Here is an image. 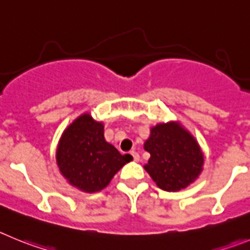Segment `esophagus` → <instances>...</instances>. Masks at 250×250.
Here are the masks:
<instances>
[{
    "mask_svg": "<svg viewBox=\"0 0 250 250\" xmlns=\"http://www.w3.org/2000/svg\"><path fill=\"white\" fill-rule=\"evenodd\" d=\"M130 156H132V158H133L134 162L139 161V154L137 152H130Z\"/></svg>",
    "mask_w": 250,
    "mask_h": 250,
    "instance_id": "34e87169",
    "label": "esophagus"
}]
</instances>
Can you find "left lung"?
<instances>
[{"mask_svg":"<svg viewBox=\"0 0 250 250\" xmlns=\"http://www.w3.org/2000/svg\"><path fill=\"white\" fill-rule=\"evenodd\" d=\"M145 149L150 153L146 170L157 186L167 192L186 188L203 167V154L195 139L174 123L152 128Z\"/></svg>","mask_w":250,"mask_h":250,"instance_id":"obj_1","label":"left lung"}]
</instances>
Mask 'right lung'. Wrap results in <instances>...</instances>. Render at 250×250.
Instances as JSON below:
<instances>
[{
    "label": "right lung",
    "mask_w": 250,
    "mask_h": 250,
    "mask_svg": "<svg viewBox=\"0 0 250 250\" xmlns=\"http://www.w3.org/2000/svg\"><path fill=\"white\" fill-rule=\"evenodd\" d=\"M56 159L64 178L83 192H98L108 186L127 162L103 136V125L89 114L78 117L62 134Z\"/></svg>",
    "instance_id": "right-lung-1"
}]
</instances>
